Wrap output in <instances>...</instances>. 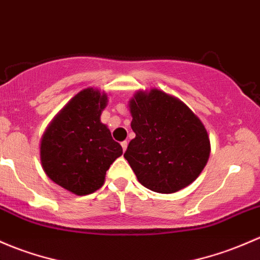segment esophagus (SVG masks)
<instances>
[{
    "label": "esophagus",
    "instance_id": "obj_1",
    "mask_svg": "<svg viewBox=\"0 0 260 260\" xmlns=\"http://www.w3.org/2000/svg\"><path fill=\"white\" fill-rule=\"evenodd\" d=\"M122 148H123V152H125V149H127V146H128V142L127 141H123L121 143Z\"/></svg>",
    "mask_w": 260,
    "mask_h": 260
}]
</instances>
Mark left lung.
Here are the masks:
<instances>
[{
	"label": "left lung",
	"instance_id": "8db88e82",
	"mask_svg": "<svg viewBox=\"0 0 260 260\" xmlns=\"http://www.w3.org/2000/svg\"><path fill=\"white\" fill-rule=\"evenodd\" d=\"M136 137L124 158L138 182L157 193H174L194 182L208 162L210 142L201 119L182 101L159 89L129 101Z\"/></svg>",
	"mask_w": 260,
	"mask_h": 260
}]
</instances>
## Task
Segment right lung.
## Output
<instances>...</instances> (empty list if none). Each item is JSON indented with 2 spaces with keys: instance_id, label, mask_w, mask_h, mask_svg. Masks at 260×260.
Segmentation results:
<instances>
[{
  "instance_id": "1",
  "label": "right lung",
  "mask_w": 260,
  "mask_h": 260,
  "mask_svg": "<svg viewBox=\"0 0 260 260\" xmlns=\"http://www.w3.org/2000/svg\"><path fill=\"white\" fill-rule=\"evenodd\" d=\"M107 102V94L98 89H83L59 111L41 139L45 173L77 196L100 189L106 172L123 153L101 122Z\"/></svg>"
}]
</instances>
